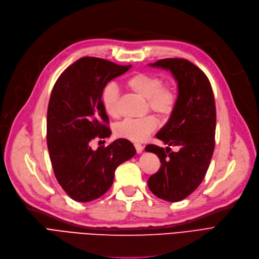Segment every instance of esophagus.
Listing matches in <instances>:
<instances>
[{
    "label": "esophagus",
    "instance_id": "34e87169",
    "mask_svg": "<svg viewBox=\"0 0 259 259\" xmlns=\"http://www.w3.org/2000/svg\"><path fill=\"white\" fill-rule=\"evenodd\" d=\"M134 147H136V150H137L138 153H142L143 150H144V147H143V146H142L141 144H139V143L134 144Z\"/></svg>",
    "mask_w": 259,
    "mask_h": 259
}]
</instances>
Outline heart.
<instances>
[{
    "label": "heart",
    "instance_id": "heart-1",
    "mask_svg": "<svg viewBox=\"0 0 259 259\" xmlns=\"http://www.w3.org/2000/svg\"><path fill=\"white\" fill-rule=\"evenodd\" d=\"M126 85L132 92L146 98L150 110L161 115H168L177 104V93L170 84H163L161 78L148 73H137L126 80ZM103 107L112 117L118 115V90L114 84H108L102 95ZM157 127V119L153 115L142 118H127L117 123L115 134L118 138L132 142H143Z\"/></svg>",
    "mask_w": 259,
    "mask_h": 259
}]
</instances>
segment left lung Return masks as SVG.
Segmentation results:
<instances>
[{
  "mask_svg": "<svg viewBox=\"0 0 259 259\" xmlns=\"http://www.w3.org/2000/svg\"><path fill=\"white\" fill-rule=\"evenodd\" d=\"M149 65L170 71L178 83L176 107L155 137L179 150L146 146L145 150L157 154L161 162L148 187L156 197L178 202L195 192L208 169L215 148V99L208 78L190 61L167 58Z\"/></svg>",
  "mask_w": 259,
  "mask_h": 259,
  "instance_id": "obj_1",
  "label": "left lung"
}]
</instances>
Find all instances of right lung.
<instances>
[{
  "mask_svg": "<svg viewBox=\"0 0 259 259\" xmlns=\"http://www.w3.org/2000/svg\"><path fill=\"white\" fill-rule=\"evenodd\" d=\"M131 65L82 57L59 76L51 94L47 140L54 174L73 200L89 202L111 187L118 165L137 153L131 142L118 139L93 150L90 142L110 137L103 107L105 87Z\"/></svg>",
  "mask_w": 259,
  "mask_h": 259,
  "instance_id": "add662e5",
  "label": "right lung"
}]
</instances>
